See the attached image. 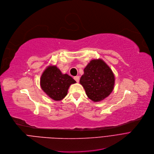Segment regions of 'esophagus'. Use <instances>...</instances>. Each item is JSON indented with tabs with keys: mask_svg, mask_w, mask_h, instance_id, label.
Returning <instances> with one entry per match:
<instances>
[{
	"mask_svg": "<svg viewBox=\"0 0 154 154\" xmlns=\"http://www.w3.org/2000/svg\"><path fill=\"white\" fill-rule=\"evenodd\" d=\"M74 79H75V81H76L77 83L79 82V77L78 76H75V77H74Z\"/></svg>",
	"mask_w": 154,
	"mask_h": 154,
	"instance_id": "34e87169",
	"label": "esophagus"
}]
</instances>
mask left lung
<instances>
[{"label": "left lung", "mask_w": 154, "mask_h": 154, "mask_svg": "<svg viewBox=\"0 0 154 154\" xmlns=\"http://www.w3.org/2000/svg\"><path fill=\"white\" fill-rule=\"evenodd\" d=\"M79 83L83 86L88 97L94 102H100L112 92L115 75L103 60H92L84 69Z\"/></svg>", "instance_id": "obj_1"}]
</instances>
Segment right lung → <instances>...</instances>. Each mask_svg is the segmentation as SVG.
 I'll return each mask as SVG.
<instances>
[{"label": "right lung", "mask_w": 154, "mask_h": 154, "mask_svg": "<svg viewBox=\"0 0 154 154\" xmlns=\"http://www.w3.org/2000/svg\"><path fill=\"white\" fill-rule=\"evenodd\" d=\"M76 81L68 74H63L56 66L49 65L42 72L40 79L41 89L55 101L62 100L68 94L71 85Z\"/></svg>", "instance_id": "obj_1"}]
</instances>
